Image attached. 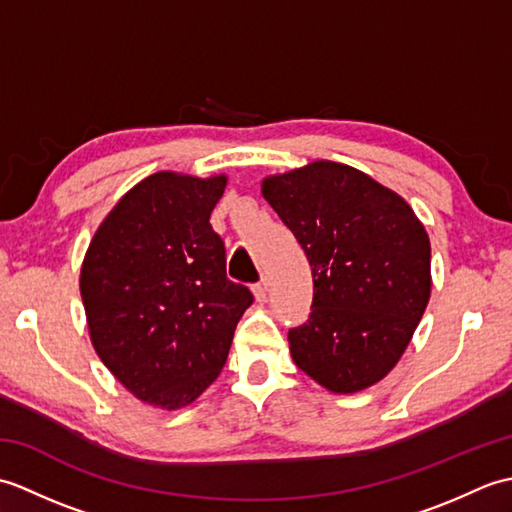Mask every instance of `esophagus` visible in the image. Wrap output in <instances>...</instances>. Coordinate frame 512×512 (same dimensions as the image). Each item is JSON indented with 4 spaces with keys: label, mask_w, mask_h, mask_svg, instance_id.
Segmentation results:
<instances>
[{
    "label": "esophagus",
    "mask_w": 512,
    "mask_h": 512,
    "mask_svg": "<svg viewBox=\"0 0 512 512\" xmlns=\"http://www.w3.org/2000/svg\"><path fill=\"white\" fill-rule=\"evenodd\" d=\"M253 292H255V299H257L259 303H264V301L268 299V281H266V279L259 281V284L253 286Z\"/></svg>",
    "instance_id": "obj_1"
}]
</instances>
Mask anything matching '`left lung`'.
<instances>
[{
  "label": "left lung",
  "mask_w": 512,
  "mask_h": 512,
  "mask_svg": "<svg viewBox=\"0 0 512 512\" xmlns=\"http://www.w3.org/2000/svg\"><path fill=\"white\" fill-rule=\"evenodd\" d=\"M262 193L312 266V312L288 332L292 361L334 394L378 383L429 303L424 226L398 193L330 160L270 176Z\"/></svg>",
  "instance_id": "8db88e82"
}]
</instances>
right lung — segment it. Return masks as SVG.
Instances as JSON below:
<instances>
[{
  "mask_svg": "<svg viewBox=\"0 0 512 512\" xmlns=\"http://www.w3.org/2000/svg\"><path fill=\"white\" fill-rule=\"evenodd\" d=\"M226 176L160 171L129 189L81 268L96 354L136 398L187 407L220 376L253 292L226 277L211 211Z\"/></svg>",
  "mask_w": 512,
  "mask_h": 512,
  "instance_id": "add662e5",
  "label": "right lung"
}]
</instances>
